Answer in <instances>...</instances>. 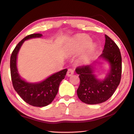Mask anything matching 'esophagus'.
Instances as JSON below:
<instances>
[{
    "label": "esophagus",
    "mask_w": 134,
    "mask_h": 134,
    "mask_svg": "<svg viewBox=\"0 0 134 134\" xmlns=\"http://www.w3.org/2000/svg\"><path fill=\"white\" fill-rule=\"evenodd\" d=\"M74 70L72 69H69L68 70L67 72V75L68 77H70V76H71L72 74H74Z\"/></svg>",
    "instance_id": "esophagus-1"
}]
</instances>
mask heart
Instances as JSON below:
<instances>
[{
  "label": "heart",
  "mask_w": 134,
  "mask_h": 134,
  "mask_svg": "<svg viewBox=\"0 0 134 134\" xmlns=\"http://www.w3.org/2000/svg\"><path fill=\"white\" fill-rule=\"evenodd\" d=\"M90 43H91V40L87 36H80V37L76 38V40H74V49L76 51L81 50V49L87 47ZM92 51L93 48L90 47L87 51V53H86V56L85 57V59L89 58Z\"/></svg>",
  "instance_id": "b5f03b06"
}]
</instances>
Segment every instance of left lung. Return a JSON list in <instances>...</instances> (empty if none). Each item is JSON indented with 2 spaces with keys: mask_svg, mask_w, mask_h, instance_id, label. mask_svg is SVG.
Wrapping results in <instances>:
<instances>
[{
  "mask_svg": "<svg viewBox=\"0 0 134 134\" xmlns=\"http://www.w3.org/2000/svg\"><path fill=\"white\" fill-rule=\"evenodd\" d=\"M105 44L100 58L109 63L110 69L103 80H99L93 74V65L76 68L80 83L77 90V96L83 102L94 105L103 103L112 96L121 81L122 57L119 48L113 41L105 35Z\"/></svg>",
  "mask_w": 134,
  "mask_h": 134,
  "instance_id": "1",
  "label": "left lung"
}]
</instances>
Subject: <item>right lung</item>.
Masks as SVG:
<instances>
[{
    "mask_svg": "<svg viewBox=\"0 0 134 134\" xmlns=\"http://www.w3.org/2000/svg\"><path fill=\"white\" fill-rule=\"evenodd\" d=\"M41 34L29 35L22 40L13 49L10 57V67L12 85L15 91L29 105L44 107L50 104L57 94L60 84L64 79L67 69H64L48 77L39 83H28L21 79L16 67L17 55L19 49L25 40L40 38Z\"/></svg>",
    "mask_w": 134,
    "mask_h": 134,
    "instance_id": "right-lung-1",
    "label": "right lung"
}]
</instances>
